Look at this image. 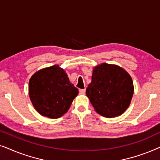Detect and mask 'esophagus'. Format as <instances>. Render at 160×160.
Instances as JSON below:
<instances>
[{"label": "esophagus", "instance_id": "esophagus-1", "mask_svg": "<svg viewBox=\"0 0 160 160\" xmlns=\"http://www.w3.org/2000/svg\"><path fill=\"white\" fill-rule=\"evenodd\" d=\"M85 92H86V89H79V94H80V95H84Z\"/></svg>", "mask_w": 160, "mask_h": 160}]
</instances>
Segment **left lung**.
I'll return each instance as SVG.
<instances>
[{
	"mask_svg": "<svg viewBox=\"0 0 160 160\" xmlns=\"http://www.w3.org/2000/svg\"><path fill=\"white\" fill-rule=\"evenodd\" d=\"M134 86L130 74L117 65L101 63L93 68L86 95L98 113L107 118L122 115L130 106Z\"/></svg>",
	"mask_w": 160,
	"mask_h": 160,
	"instance_id": "left-lung-1",
	"label": "left lung"
}]
</instances>
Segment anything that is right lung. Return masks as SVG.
Returning <instances> with one entry per match:
<instances>
[{
    "label": "right lung",
    "mask_w": 160,
    "mask_h": 160,
    "mask_svg": "<svg viewBox=\"0 0 160 160\" xmlns=\"http://www.w3.org/2000/svg\"><path fill=\"white\" fill-rule=\"evenodd\" d=\"M28 91L35 109L51 119L64 115L78 94L64 69L57 65L36 72L30 78Z\"/></svg>",
    "instance_id": "add662e5"
}]
</instances>
